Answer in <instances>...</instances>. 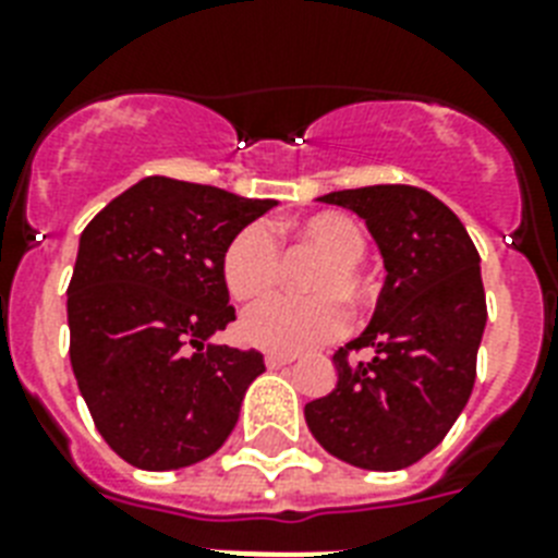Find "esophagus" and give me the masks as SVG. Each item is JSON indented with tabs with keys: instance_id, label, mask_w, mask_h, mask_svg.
<instances>
[{
	"instance_id": "esophagus-1",
	"label": "esophagus",
	"mask_w": 558,
	"mask_h": 558,
	"mask_svg": "<svg viewBox=\"0 0 558 558\" xmlns=\"http://www.w3.org/2000/svg\"><path fill=\"white\" fill-rule=\"evenodd\" d=\"M295 356L292 353H266V365L269 367H283V365H292Z\"/></svg>"
}]
</instances>
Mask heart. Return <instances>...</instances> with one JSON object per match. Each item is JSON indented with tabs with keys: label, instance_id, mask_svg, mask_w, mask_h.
Returning <instances> with one entry per match:
<instances>
[{
	"label": "heart",
	"instance_id": "b5f03b06",
	"mask_svg": "<svg viewBox=\"0 0 558 558\" xmlns=\"http://www.w3.org/2000/svg\"><path fill=\"white\" fill-rule=\"evenodd\" d=\"M289 240L322 254L306 287L315 295L266 298L240 318V339L271 353H301L344 330L348 313L335 295L359 306L371 298L373 287L362 271L365 231L356 219L339 210H324L295 219L280 231ZM278 243L266 226L252 222L236 231L222 254V280L236 301L266 295L278 280Z\"/></svg>",
	"mask_w": 558,
	"mask_h": 558
}]
</instances>
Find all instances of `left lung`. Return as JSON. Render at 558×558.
<instances>
[{"label": "left lung", "instance_id": "obj_1", "mask_svg": "<svg viewBox=\"0 0 558 558\" xmlns=\"http://www.w3.org/2000/svg\"><path fill=\"white\" fill-rule=\"evenodd\" d=\"M318 199L365 219L388 275L371 324L332 356L336 388L306 402V425L332 458L397 472L425 458L469 402L486 327L481 257L454 210L423 187ZM362 347L374 356L348 363L347 350Z\"/></svg>", "mask_w": 558, "mask_h": 558}]
</instances>
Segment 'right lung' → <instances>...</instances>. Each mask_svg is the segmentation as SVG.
I'll return each mask as SVG.
<instances>
[{
    "label": "right lung",
    "instance_id": "obj_1",
    "mask_svg": "<svg viewBox=\"0 0 558 558\" xmlns=\"http://www.w3.org/2000/svg\"><path fill=\"white\" fill-rule=\"evenodd\" d=\"M147 177L83 228L69 283V356L109 449L147 472L193 466L234 432L257 350L217 344L234 322L222 254L275 208Z\"/></svg>",
    "mask_w": 558,
    "mask_h": 558
}]
</instances>
